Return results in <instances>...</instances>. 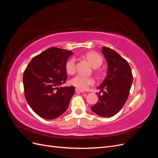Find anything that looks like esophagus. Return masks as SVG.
Listing matches in <instances>:
<instances>
[{"label":"esophagus","instance_id":"34e87169","mask_svg":"<svg viewBox=\"0 0 158 158\" xmlns=\"http://www.w3.org/2000/svg\"><path fill=\"white\" fill-rule=\"evenodd\" d=\"M75 91L76 92H80V93H84V92L83 90H82V89H79V88H76L75 89Z\"/></svg>","mask_w":158,"mask_h":158}]
</instances>
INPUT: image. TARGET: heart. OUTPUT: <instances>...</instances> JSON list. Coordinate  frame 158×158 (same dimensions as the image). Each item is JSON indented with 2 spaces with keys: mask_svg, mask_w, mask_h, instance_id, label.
Returning a JSON list of instances; mask_svg holds the SVG:
<instances>
[{
  "mask_svg": "<svg viewBox=\"0 0 158 158\" xmlns=\"http://www.w3.org/2000/svg\"><path fill=\"white\" fill-rule=\"evenodd\" d=\"M85 58L86 59L90 64L94 68L99 67L103 63V59L102 56L98 52L89 51L84 55ZM66 70L70 74H73L76 71V59L74 57L68 60L66 63ZM71 84L74 86L77 87L80 89H86L89 85H94L95 80L92 77H88L82 74H78L71 80Z\"/></svg>",
  "mask_w": 158,
  "mask_h": 158,
  "instance_id": "heart-1",
  "label": "heart"
}]
</instances>
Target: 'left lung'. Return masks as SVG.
<instances>
[{
    "label": "left lung",
    "instance_id": "obj_1",
    "mask_svg": "<svg viewBox=\"0 0 158 158\" xmlns=\"http://www.w3.org/2000/svg\"><path fill=\"white\" fill-rule=\"evenodd\" d=\"M102 51L107 63V73L98 89L103 94H97L98 102L91 109L98 115L111 117L120 111L126 103L133 78L128 62L116 51L106 47H102Z\"/></svg>",
    "mask_w": 158,
    "mask_h": 158
}]
</instances>
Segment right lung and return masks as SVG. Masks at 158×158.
Returning a JSON list of instances; mask_svg holds the SVG:
<instances>
[{"label": "right lung", "mask_w": 158, "mask_h": 158, "mask_svg": "<svg viewBox=\"0 0 158 158\" xmlns=\"http://www.w3.org/2000/svg\"><path fill=\"white\" fill-rule=\"evenodd\" d=\"M57 47L33 57L23 76L25 97L31 109L45 119H54L67 109L74 87H63L67 78L66 63L73 55Z\"/></svg>", "instance_id": "1"}]
</instances>
